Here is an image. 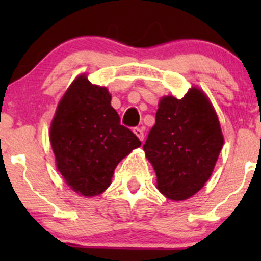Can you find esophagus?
<instances>
[{
  "mask_svg": "<svg viewBox=\"0 0 261 261\" xmlns=\"http://www.w3.org/2000/svg\"><path fill=\"white\" fill-rule=\"evenodd\" d=\"M134 133H135V135H136L137 137H139L141 141H143V139H145V133H143V128L142 127H135L134 128Z\"/></svg>",
  "mask_w": 261,
  "mask_h": 261,
  "instance_id": "34e87169",
  "label": "esophagus"
}]
</instances>
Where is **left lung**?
Here are the masks:
<instances>
[{
  "label": "left lung",
  "mask_w": 261,
  "mask_h": 261,
  "mask_svg": "<svg viewBox=\"0 0 261 261\" xmlns=\"http://www.w3.org/2000/svg\"><path fill=\"white\" fill-rule=\"evenodd\" d=\"M222 146L214 108L205 93L191 88L182 99L162 98L143 149L154 168L158 190L181 201L208 180Z\"/></svg>",
  "instance_id": "obj_1"
}]
</instances>
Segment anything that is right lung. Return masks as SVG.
Returning a JSON list of instances; mask_svg holds the SVG:
<instances>
[{"mask_svg": "<svg viewBox=\"0 0 261 261\" xmlns=\"http://www.w3.org/2000/svg\"><path fill=\"white\" fill-rule=\"evenodd\" d=\"M106 87L80 76L59 103L50 127L56 166L76 193L95 196L110 185L116 166L141 146L110 106Z\"/></svg>", "mask_w": 261, "mask_h": 261, "instance_id": "add662e5", "label": "right lung"}]
</instances>
